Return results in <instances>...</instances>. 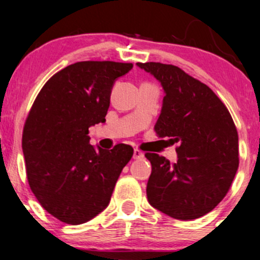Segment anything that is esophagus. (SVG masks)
<instances>
[{"instance_id":"34e87169","label":"esophagus","mask_w":260,"mask_h":260,"mask_svg":"<svg viewBox=\"0 0 260 260\" xmlns=\"http://www.w3.org/2000/svg\"><path fill=\"white\" fill-rule=\"evenodd\" d=\"M143 157H144V154H143L140 150H138V149H134V151H133V159L138 160V159H143Z\"/></svg>"}]
</instances>
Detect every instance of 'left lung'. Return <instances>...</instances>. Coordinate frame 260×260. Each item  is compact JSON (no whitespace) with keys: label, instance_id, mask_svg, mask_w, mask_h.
I'll return each instance as SVG.
<instances>
[{"label":"left lung","instance_id":"8db88e82","mask_svg":"<svg viewBox=\"0 0 260 260\" xmlns=\"http://www.w3.org/2000/svg\"><path fill=\"white\" fill-rule=\"evenodd\" d=\"M160 82L165 96L155 132L178 143L177 162L155 153L147 184L148 202L177 220L198 219L222 201L238 169V134L223 103L208 85L181 68L137 63Z\"/></svg>","mask_w":260,"mask_h":260}]
</instances>
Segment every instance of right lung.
Returning a JSON list of instances; mask_svg holds the SVG:
<instances>
[{
	"label": "right lung",
	"instance_id": "right-lung-1",
	"mask_svg": "<svg viewBox=\"0 0 260 260\" xmlns=\"http://www.w3.org/2000/svg\"><path fill=\"white\" fill-rule=\"evenodd\" d=\"M132 63L77 62L46 82L23 129L29 186L43 208L62 222L84 223L105 209L133 148L90 145L89 128L105 122L116 79Z\"/></svg>",
	"mask_w": 260,
	"mask_h": 260
}]
</instances>
